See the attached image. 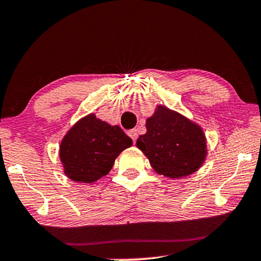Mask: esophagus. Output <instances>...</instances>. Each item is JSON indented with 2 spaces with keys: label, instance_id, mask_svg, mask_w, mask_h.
Segmentation results:
<instances>
[{
  "label": "esophagus",
  "instance_id": "34e87169",
  "mask_svg": "<svg viewBox=\"0 0 261 261\" xmlns=\"http://www.w3.org/2000/svg\"><path fill=\"white\" fill-rule=\"evenodd\" d=\"M128 136H129L132 138V140H133L134 143H136L137 138H138V130L137 129H130L129 132H128Z\"/></svg>",
  "mask_w": 261,
  "mask_h": 261
}]
</instances>
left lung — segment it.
<instances>
[{
  "mask_svg": "<svg viewBox=\"0 0 261 261\" xmlns=\"http://www.w3.org/2000/svg\"><path fill=\"white\" fill-rule=\"evenodd\" d=\"M145 125L146 133L138 138L137 146L149 159L155 172L168 178H182L204 164L206 138L191 119L159 105Z\"/></svg>",
  "mask_w": 261,
  "mask_h": 261,
  "instance_id": "8db88e82",
  "label": "left lung"
}]
</instances>
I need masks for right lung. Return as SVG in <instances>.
Segmentation results:
<instances>
[{
  "mask_svg": "<svg viewBox=\"0 0 261 261\" xmlns=\"http://www.w3.org/2000/svg\"><path fill=\"white\" fill-rule=\"evenodd\" d=\"M132 144L118 125H110L90 113L79 119L61 142L64 174L75 182L93 183L111 171L116 158Z\"/></svg>",
  "mask_w": 261,
  "mask_h": 261,
  "instance_id": "1",
  "label": "right lung"
}]
</instances>
